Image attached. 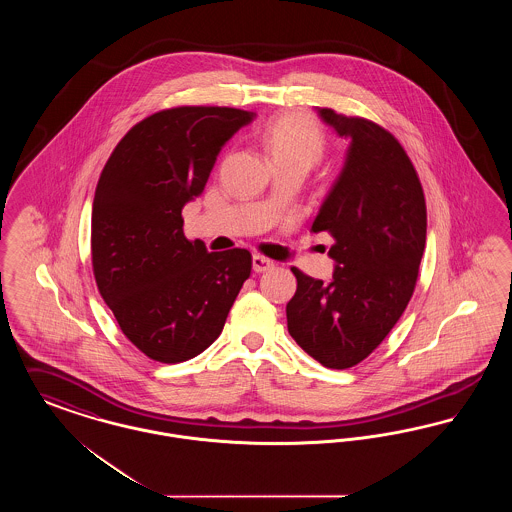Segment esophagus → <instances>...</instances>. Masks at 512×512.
<instances>
[{
    "label": "esophagus",
    "instance_id": "esophagus-1",
    "mask_svg": "<svg viewBox=\"0 0 512 512\" xmlns=\"http://www.w3.org/2000/svg\"><path fill=\"white\" fill-rule=\"evenodd\" d=\"M270 268H274V261H270L263 255H253V270L255 272H267Z\"/></svg>",
    "mask_w": 512,
    "mask_h": 512
}]
</instances>
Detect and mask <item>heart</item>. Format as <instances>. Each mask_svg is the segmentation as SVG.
I'll list each match as a JSON object with an SVG mask.
<instances>
[{"label": "heart", "instance_id": "heart-1", "mask_svg": "<svg viewBox=\"0 0 512 512\" xmlns=\"http://www.w3.org/2000/svg\"><path fill=\"white\" fill-rule=\"evenodd\" d=\"M261 142L274 167L297 165L307 171L320 161L326 147L322 128L303 113L272 119L261 132Z\"/></svg>", "mask_w": 512, "mask_h": 512}]
</instances>
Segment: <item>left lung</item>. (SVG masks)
<instances>
[{
  "label": "left lung",
  "mask_w": 512,
  "mask_h": 512,
  "mask_svg": "<svg viewBox=\"0 0 512 512\" xmlns=\"http://www.w3.org/2000/svg\"><path fill=\"white\" fill-rule=\"evenodd\" d=\"M320 121L349 140L340 176L318 209L313 232H330L328 282L292 268L297 292L288 332L328 368L366 359L390 334L414 292L426 245V203L405 149L388 130L317 107Z\"/></svg>",
  "instance_id": "left-lung-1"
}]
</instances>
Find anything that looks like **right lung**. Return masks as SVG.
<instances>
[{"label":"right lung","mask_w":512,"mask_h":512,"mask_svg":"<svg viewBox=\"0 0 512 512\" xmlns=\"http://www.w3.org/2000/svg\"><path fill=\"white\" fill-rule=\"evenodd\" d=\"M257 115L230 107L155 113L111 153L92 209V265L122 334L149 359L203 353L245 280L251 253H209L184 236L182 209L205 190L220 149Z\"/></svg>","instance_id":"obj_1"}]
</instances>
